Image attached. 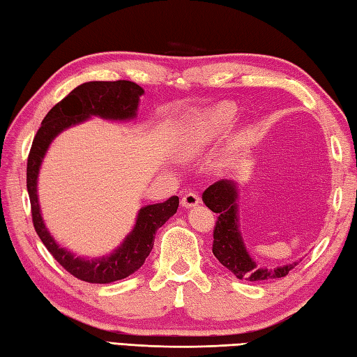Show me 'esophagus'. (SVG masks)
I'll return each instance as SVG.
<instances>
[{
    "mask_svg": "<svg viewBox=\"0 0 357 357\" xmlns=\"http://www.w3.org/2000/svg\"><path fill=\"white\" fill-rule=\"evenodd\" d=\"M199 202H201V198L198 196V193H193V192H188L187 195L183 196V199H181V204H183L185 208L198 206Z\"/></svg>",
    "mask_w": 357,
    "mask_h": 357,
    "instance_id": "34e87169",
    "label": "esophagus"
}]
</instances>
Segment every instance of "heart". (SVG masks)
Here are the masks:
<instances>
[{"label": "heart", "instance_id": "heart-1", "mask_svg": "<svg viewBox=\"0 0 357 357\" xmlns=\"http://www.w3.org/2000/svg\"><path fill=\"white\" fill-rule=\"evenodd\" d=\"M234 118H236V107L230 102H221L215 107L196 113L184 128L181 147L187 155L201 153L229 130Z\"/></svg>", "mask_w": 357, "mask_h": 357}]
</instances>
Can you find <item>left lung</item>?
Returning a JSON list of instances; mask_svg holds the SVG:
<instances>
[{
	"instance_id": "left-lung-1",
	"label": "left lung",
	"mask_w": 357,
	"mask_h": 357,
	"mask_svg": "<svg viewBox=\"0 0 357 357\" xmlns=\"http://www.w3.org/2000/svg\"><path fill=\"white\" fill-rule=\"evenodd\" d=\"M206 206L218 213L213 230V255L234 276L252 282L284 278L294 268L296 262L276 268H259L250 257L238 222V187L234 181L221 179L202 193Z\"/></svg>"
}]
</instances>
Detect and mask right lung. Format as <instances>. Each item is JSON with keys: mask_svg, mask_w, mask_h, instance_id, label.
<instances>
[{"mask_svg": "<svg viewBox=\"0 0 357 357\" xmlns=\"http://www.w3.org/2000/svg\"><path fill=\"white\" fill-rule=\"evenodd\" d=\"M144 89L132 81H90L73 89L64 100L53 105L43 119L41 127L33 138L27 158V192L32 207V221L35 231L45 248L55 257L64 270L72 276L90 284H110L130 276L141 268L153 248L155 233L165 221L176 213L179 206L178 196H172L164 202L151 204L139 210L132 233L124 239L115 252L98 259H84L66 248L59 247L50 236L41 218L36 195V179L43 158L50 142L66 128L77 126L90 116L104 119L126 121L133 119L138 110L139 96Z\"/></svg>", "mask_w": 357, "mask_h": 357, "instance_id": "add662e5", "label": "right lung"}]
</instances>
